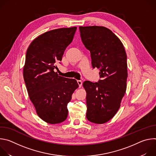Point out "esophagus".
I'll return each mask as SVG.
<instances>
[{
    "label": "esophagus",
    "instance_id": "obj_1",
    "mask_svg": "<svg viewBox=\"0 0 156 156\" xmlns=\"http://www.w3.org/2000/svg\"><path fill=\"white\" fill-rule=\"evenodd\" d=\"M77 83H78V85H79V87H81V86H82L83 82H82L81 80H78V81H77Z\"/></svg>",
    "mask_w": 156,
    "mask_h": 156
}]
</instances>
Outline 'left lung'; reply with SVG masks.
<instances>
[{"label": "left lung", "mask_w": 156, "mask_h": 156, "mask_svg": "<svg viewBox=\"0 0 156 156\" xmlns=\"http://www.w3.org/2000/svg\"><path fill=\"white\" fill-rule=\"evenodd\" d=\"M85 48L90 51L93 68L99 69L98 83L85 81L87 119L102 124L117 112L126 90V54L120 39L104 27H80Z\"/></svg>", "instance_id": "8db88e82"}]
</instances>
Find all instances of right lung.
<instances>
[{
  "mask_svg": "<svg viewBox=\"0 0 156 156\" xmlns=\"http://www.w3.org/2000/svg\"><path fill=\"white\" fill-rule=\"evenodd\" d=\"M76 27L53 30L35 38L29 46L23 78L29 98L37 115L57 124L68 116L67 104L78 84L76 80L58 76L54 69L72 42Z\"/></svg>",
  "mask_w": 156,
  "mask_h": 156,
  "instance_id": "right-lung-1",
  "label": "right lung"
}]
</instances>
